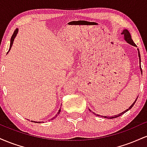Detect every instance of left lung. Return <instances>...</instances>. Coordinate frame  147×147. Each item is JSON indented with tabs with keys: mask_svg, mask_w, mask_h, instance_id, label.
Listing matches in <instances>:
<instances>
[{
	"mask_svg": "<svg viewBox=\"0 0 147 147\" xmlns=\"http://www.w3.org/2000/svg\"><path fill=\"white\" fill-rule=\"evenodd\" d=\"M121 34H122L123 36H124V39H125V41H126V42H127L128 43H129V44H130V45H133V46L136 47V45L135 44V43H134V42H133V41L132 40V38H131V34H130L129 32L127 30H123L122 32L121 33ZM138 57H139V60H140V70H141V72H142V70L141 65H140V63H141L140 54L139 49H138ZM137 99H138V98H137ZM137 99H136V101H135V102H133L132 104H131V106H130V107L129 108V109H126V111H123V112H122V113H119V114H118V115H116L112 116V117H108V116H102V117H105V118H108V119H113V118H116V117H119V116H121V115H123L124 113H125L126 112H127L128 111L130 110V109H131V108H132L133 106H134L135 103H136V100H137ZM89 110H90V109H89ZM92 113H93V112H92ZM93 114H95V113H94ZM97 116H99V115H97ZM100 116H101V115H100Z\"/></svg>",
	"mask_w": 147,
	"mask_h": 147,
	"instance_id": "1",
	"label": "left lung"
}]
</instances>
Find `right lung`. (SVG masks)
Segmentation results:
<instances>
[{
  "mask_svg": "<svg viewBox=\"0 0 147 147\" xmlns=\"http://www.w3.org/2000/svg\"><path fill=\"white\" fill-rule=\"evenodd\" d=\"M18 29H16V30H14V33H13L12 36H11V41H10V46H9V50H10V49H11V46H12V44H13V43H14V40L15 37H16V34H17V33H18ZM60 112H61V109H59V112L57 113V114L56 115H55V117H53V118H52L51 119H55V117H57V116L60 113ZM32 122H35V123L36 122H35V121H32ZM38 123H41V122H38Z\"/></svg>",
  "mask_w": 147,
  "mask_h": 147,
  "instance_id": "add662e5",
  "label": "right lung"
}]
</instances>
